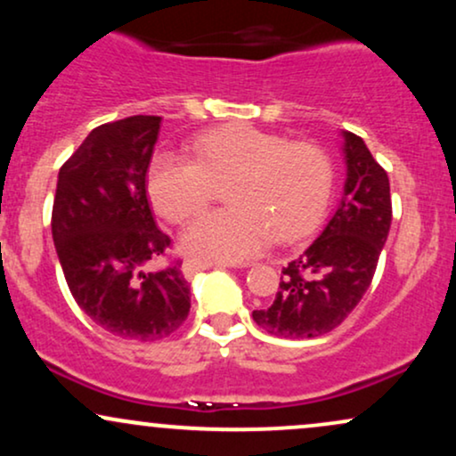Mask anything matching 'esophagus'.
<instances>
[{
  "mask_svg": "<svg viewBox=\"0 0 456 456\" xmlns=\"http://www.w3.org/2000/svg\"><path fill=\"white\" fill-rule=\"evenodd\" d=\"M214 265H221V264H216V261H210V259L191 257V259L184 261L182 270H184V274L188 276V279H191V276H195V274H199V272H203V270H210V268H214Z\"/></svg>",
  "mask_w": 456,
  "mask_h": 456,
  "instance_id": "34e87169",
  "label": "esophagus"
}]
</instances>
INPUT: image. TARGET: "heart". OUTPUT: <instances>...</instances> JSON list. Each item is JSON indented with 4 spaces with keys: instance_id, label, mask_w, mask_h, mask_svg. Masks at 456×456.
<instances>
[{
    "instance_id": "heart-1",
    "label": "heart",
    "mask_w": 456,
    "mask_h": 456,
    "mask_svg": "<svg viewBox=\"0 0 456 456\" xmlns=\"http://www.w3.org/2000/svg\"><path fill=\"white\" fill-rule=\"evenodd\" d=\"M195 159L160 151L150 162L148 192L169 221H184L216 197V182L233 180L224 210L206 212L182 233L188 250L244 261L272 240L296 242L317 229L332 191V167L317 145L246 124L214 128L195 141Z\"/></svg>"
}]
</instances>
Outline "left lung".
Wrapping results in <instances>:
<instances>
[{
	"mask_svg": "<svg viewBox=\"0 0 456 456\" xmlns=\"http://www.w3.org/2000/svg\"><path fill=\"white\" fill-rule=\"evenodd\" d=\"M347 167L343 195L323 232L282 268L268 308L253 311L259 328L281 338H315L343 322L373 281L390 232V182L358 134L343 130Z\"/></svg>",
	"mask_w": 456,
	"mask_h": 456,
	"instance_id": "8db88e82",
	"label": "left lung"
}]
</instances>
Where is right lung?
<instances>
[{"label":"right lung","instance_id":"obj_1","mask_svg":"<svg viewBox=\"0 0 456 456\" xmlns=\"http://www.w3.org/2000/svg\"><path fill=\"white\" fill-rule=\"evenodd\" d=\"M160 124L159 115H133L94 128L60 169L51 216L77 305L96 326L133 341L169 337L191 311L180 261L143 272L171 244L145 191Z\"/></svg>","mask_w":456,"mask_h":456}]
</instances>
